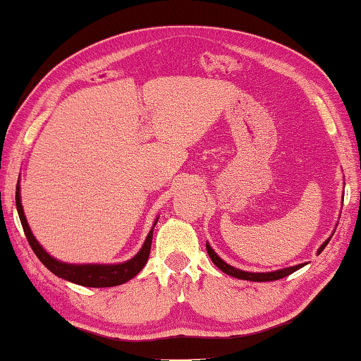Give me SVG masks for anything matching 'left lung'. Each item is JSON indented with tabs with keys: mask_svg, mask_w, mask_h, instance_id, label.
I'll return each instance as SVG.
<instances>
[{
	"mask_svg": "<svg viewBox=\"0 0 361 361\" xmlns=\"http://www.w3.org/2000/svg\"><path fill=\"white\" fill-rule=\"evenodd\" d=\"M343 198H344V193H343ZM341 216V215H339ZM338 226V224H336ZM336 229V228H335ZM335 234V231L330 234V237L327 240H325L321 247L317 248V255H321L324 248L327 247L331 235ZM206 248H207V253L210 256V259H212V262L219 267L223 274H226L229 276H234V278H239V280H245V281H256V283H264V281H275V280H281V278L288 276L290 274H294L295 270L302 269L303 265H307V262L303 264H297V265H292V267H286V269H280V270H274V271H245V270H240L237 267H233V265H229L228 262H224L221 257L215 253V251L212 250V247H210L209 242H206Z\"/></svg>",
	"mask_w": 361,
	"mask_h": 361,
	"instance_id": "left-lung-1",
	"label": "left lung"
}]
</instances>
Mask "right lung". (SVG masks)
<instances>
[{"label": "right lung", "instance_id": "add662e5", "mask_svg": "<svg viewBox=\"0 0 361 361\" xmlns=\"http://www.w3.org/2000/svg\"><path fill=\"white\" fill-rule=\"evenodd\" d=\"M16 204H17V212L20 216V221H22L26 239H28L32 251L39 257V261L42 262L45 267L51 271V274L63 278L66 281L80 284V286H86V288L119 286V284H124L128 280H132L133 276H137L149 259L154 228L155 224H157L159 219H155L145 243H142L141 250L128 261L119 262V264H69V262L59 261L56 257H53L51 255L47 253V250L37 242L36 237H34L28 224V220H26L25 212H23L22 196H20V180L17 183Z\"/></svg>", "mask_w": 361, "mask_h": 361}]
</instances>
